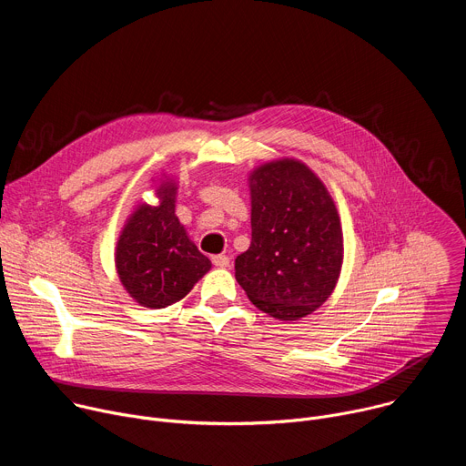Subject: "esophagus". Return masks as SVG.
I'll return each mask as SVG.
<instances>
[{
  "label": "esophagus",
  "mask_w": 466,
  "mask_h": 466,
  "mask_svg": "<svg viewBox=\"0 0 466 466\" xmlns=\"http://www.w3.org/2000/svg\"><path fill=\"white\" fill-rule=\"evenodd\" d=\"M212 263L216 265V268H228L230 258L227 254H216V256H212Z\"/></svg>",
  "instance_id": "34e87169"
}]
</instances>
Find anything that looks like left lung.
Listing matches in <instances>:
<instances>
[{"label": "left lung", "instance_id": "left-lung-1", "mask_svg": "<svg viewBox=\"0 0 466 466\" xmlns=\"http://www.w3.org/2000/svg\"><path fill=\"white\" fill-rule=\"evenodd\" d=\"M250 247L236 258V280L275 319L297 320L322 306L343 265L334 198L300 160L258 166L248 177Z\"/></svg>", "mask_w": 466, "mask_h": 466}]
</instances>
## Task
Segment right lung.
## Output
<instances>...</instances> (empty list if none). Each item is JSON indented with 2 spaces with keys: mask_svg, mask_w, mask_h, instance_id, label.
I'll list each match as a JSON object with an SVG mask.
<instances>
[{
  "mask_svg": "<svg viewBox=\"0 0 466 466\" xmlns=\"http://www.w3.org/2000/svg\"><path fill=\"white\" fill-rule=\"evenodd\" d=\"M177 182L164 177L158 205L132 212L116 245L117 277L140 306L160 309L184 299L212 268L175 216Z\"/></svg>",
  "mask_w": 466,
  "mask_h": 466,
  "instance_id": "obj_1",
  "label": "right lung"
}]
</instances>
